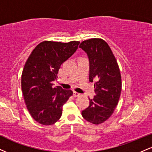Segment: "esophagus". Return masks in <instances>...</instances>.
I'll list each match as a JSON object with an SVG mask.
<instances>
[{"instance_id": "34e87169", "label": "esophagus", "mask_w": 152, "mask_h": 152, "mask_svg": "<svg viewBox=\"0 0 152 152\" xmlns=\"http://www.w3.org/2000/svg\"><path fill=\"white\" fill-rule=\"evenodd\" d=\"M80 95H81V94H80L79 93L76 92V91H74V97H78V96H79Z\"/></svg>"}]
</instances>
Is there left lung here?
I'll return each mask as SVG.
<instances>
[{
    "mask_svg": "<svg viewBox=\"0 0 152 152\" xmlns=\"http://www.w3.org/2000/svg\"><path fill=\"white\" fill-rule=\"evenodd\" d=\"M79 47L88 56L89 81H97L94 84L96 96L81 114L88 122L100 125L112 115L118 105L122 91L120 68L110 47L103 39L84 40Z\"/></svg>",
    "mask_w": 152,
    "mask_h": 152,
    "instance_id": "obj_1",
    "label": "left lung"
}]
</instances>
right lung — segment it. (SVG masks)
Segmentation results:
<instances>
[{"label":"right lung","instance_id":"add662e5","mask_svg":"<svg viewBox=\"0 0 152 152\" xmlns=\"http://www.w3.org/2000/svg\"><path fill=\"white\" fill-rule=\"evenodd\" d=\"M80 42L44 41L33 49L25 63L21 78L22 91L29 113L41 125L59 120L62 107L73 95L71 90L53 88L58 69L78 49Z\"/></svg>","mask_w":152,"mask_h":152}]
</instances>
